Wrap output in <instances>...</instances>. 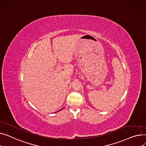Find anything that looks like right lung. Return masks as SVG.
Listing matches in <instances>:
<instances>
[{
	"label": "right lung",
	"mask_w": 146,
	"mask_h": 146,
	"mask_svg": "<svg viewBox=\"0 0 146 146\" xmlns=\"http://www.w3.org/2000/svg\"><path fill=\"white\" fill-rule=\"evenodd\" d=\"M63 108H62V109H61V110H62V109H63ZM60 111V110H59V111ZM57 112H58V111H57ZM55 113H56V112H55Z\"/></svg>",
	"instance_id": "obj_1"
}]
</instances>
